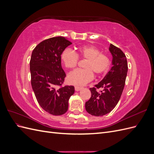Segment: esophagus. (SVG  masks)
<instances>
[{"instance_id": "obj_1", "label": "esophagus", "mask_w": 154, "mask_h": 154, "mask_svg": "<svg viewBox=\"0 0 154 154\" xmlns=\"http://www.w3.org/2000/svg\"><path fill=\"white\" fill-rule=\"evenodd\" d=\"M75 91H80V90H82V87H78V86H75Z\"/></svg>"}]
</instances>
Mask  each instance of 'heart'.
<instances>
[{
	"mask_svg": "<svg viewBox=\"0 0 154 154\" xmlns=\"http://www.w3.org/2000/svg\"><path fill=\"white\" fill-rule=\"evenodd\" d=\"M79 58L86 60L83 63L84 69H78L70 73L67 76L69 83L76 85H84L90 82L95 74L96 76L105 73L110 67V60L107 54L101 53L99 49L93 45L79 48L74 53L65 49L61 54V60L67 69H74L78 63Z\"/></svg>",
	"mask_w": 154,
	"mask_h": 154,
	"instance_id": "1",
	"label": "heart"
}]
</instances>
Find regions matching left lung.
Masks as SVG:
<instances>
[{
  "label": "left lung",
  "mask_w": 154,
  "mask_h": 154,
  "mask_svg": "<svg viewBox=\"0 0 154 154\" xmlns=\"http://www.w3.org/2000/svg\"><path fill=\"white\" fill-rule=\"evenodd\" d=\"M109 51L112 55V67L103 80L90 88L91 97L85 103L87 112L94 116H104L115 108L125 84L128 71L126 56L112 44L110 45ZM100 88L103 90L98 91Z\"/></svg>",
  "instance_id": "1"
}]
</instances>
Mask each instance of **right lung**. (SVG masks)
I'll return each instance as SVG.
<instances>
[{
  "label": "right lung",
  "instance_id": "obj_1",
  "mask_svg": "<svg viewBox=\"0 0 154 154\" xmlns=\"http://www.w3.org/2000/svg\"><path fill=\"white\" fill-rule=\"evenodd\" d=\"M71 44L65 37H53L41 42L31 54L32 90L42 109L54 116L66 112L69 100L74 92V86H62L66 74L62 67L61 54Z\"/></svg>",
  "mask_w": 154,
  "mask_h": 154
}]
</instances>
